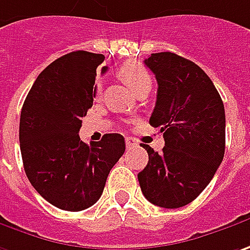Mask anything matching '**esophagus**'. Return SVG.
Wrapping results in <instances>:
<instances>
[{
    "label": "esophagus",
    "mask_w": 250,
    "mask_h": 250,
    "mask_svg": "<svg viewBox=\"0 0 250 250\" xmlns=\"http://www.w3.org/2000/svg\"><path fill=\"white\" fill-rule=\"evenodd\" d=\"M137 144H138V143H137L134 138H131V137H127V138H125V146H127V148H133V146H136Z\"/></svg>",
    "instance_id": "1"
}]
</instances>
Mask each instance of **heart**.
<instances>
[{"mask_svg":"<svg viewBox=\"0 0 250 250\" xmlns=\"http://www.w3.org/2000/svg\"><path fill=\"white\" fill-rule=\"evenodd\" d=\"M119 75L125 80L130 88L138 92L140 89L151 86V75L146 71V68L138 61H127L120 68H119ZM102 93V86L101 83H96L95 86V98H99Z\"/></svg>","mask_w":250,"mask_h":250,"instance_id":"b5f03b06","label":"heart"}]
</instances>
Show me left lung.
<instances>
[{
	"instance_id": "1",
	"label": "left lung",
	"mask_w": 250,
	"mask_h": 250,
	"mask_svg": "<svg viewBox=\"0 0 250 250\" xmlns=\"http://www.w3.org/2000/svg\"><path fill=\"white\" fill-rule=\"evenodd\" d=\"M146 65L155 74L157 104L149 125L164 133L158 154L146 144L148 164L138 182L143 194L164 208L194 200L211 182L225 152V110L208 75L175 53H154Z\"/></svg>"
}]
</instances>
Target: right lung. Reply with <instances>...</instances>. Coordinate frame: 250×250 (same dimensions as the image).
I'll return each instance as SVG.
<instances>
[{
	"mask_svg": "<svg viewBox=\"0 0 250 250\" xmlns=\"http://www.w3.org/2000/svg\"><path fill=\"white\" fill-rule=\"evenodd\" d=\"M104 60V54L78 50L53 61L39 74L22 106L19 144L27 179L61 210L93 206L125 154L120 134H104L91 146L78 134L82 117L92 107L96 68Z\"/></svg>",
	"mask_w": 250,
	"mask_h": 250,
	"instance_id": "obj_1",
	"label": "right lung"
}]
</instances>
